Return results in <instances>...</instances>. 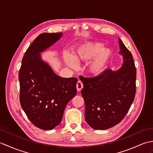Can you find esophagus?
<instances>
[{
    "instance_id": "34e87169",
    "label": "esophagus",
    "mask_w": 153,
    "mask_h": 153,
    "mask_svg": "<svg viewBox=\"0 0 153 153\" xmlns=\"http://www.w3.org/2000/svg\"><path fill=\"white\" fill-rule=\"evenodd\" d=\"M83 87V85L82 82H81V81H78L76 84V88H77V91H80L82 89Z\"/></svg>"
}]
</instances>
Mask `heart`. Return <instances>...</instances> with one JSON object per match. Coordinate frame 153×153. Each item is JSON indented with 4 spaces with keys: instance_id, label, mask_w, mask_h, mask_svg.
I'll list each match as a JSON object with an SVG mask.
<instances>
[{
    "instance_id": "obj_1",
    "label": "heart",
    "mask_w": 153,
    "mask_h": 153,
    "mask_svg": "<svg viewBox=\"0 0 153 153\" xmlns=\"http://www.w3.org/2000/svg\"><path fill=\"white\" fill-rule=\"evenodd\" d=\"M111 57V50L104 48V45L100 42H95L81 45L74 51L72 56L65 55L64 60L69 66L76 68L77 63H86L93 58L87 66V71L91 76H97L105 70Z\"/></svg>"
}]
</instances>
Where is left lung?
Masks as SVG:
<instances>
[{
  "label": "left lung",
  "mask_w": 153,
  "mask_h": 153,
  "mask_svg": "<svg viewBox=\"0 0 153 153\" xmlns=\"http://www.w3.org/2000/svg\"><path fill=\"white\" fill-rule=\"evenodd\" d=\"M123 64L117 71L107 69L93 77H82L85 118L94 129H106L126 116L136 91V68L132 54L119 38Z\"/></svg>",
  "instance_id": "obj_1"
}]
</instances>
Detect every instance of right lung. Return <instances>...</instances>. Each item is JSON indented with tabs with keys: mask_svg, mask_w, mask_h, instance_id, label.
<instances>
[{
	"mask_svg": "<svg viewBox=\"0 0 153 153\" xmlns=\"http://www.w3.org/2000/svg\"><path fill=\"white\" fill-rule=\"evenodd\" d=\"M62 33H43L28 47L19 71V101L31 122L51 130L61 122L67 103L76 95V77L57 76L40 53L59 40Z\"/></svg>",
	"mask_w": 153,
	"mask_h": 153,
	"instance_id": "add662e5",
	"label": "right lung"
}]
</instances>
